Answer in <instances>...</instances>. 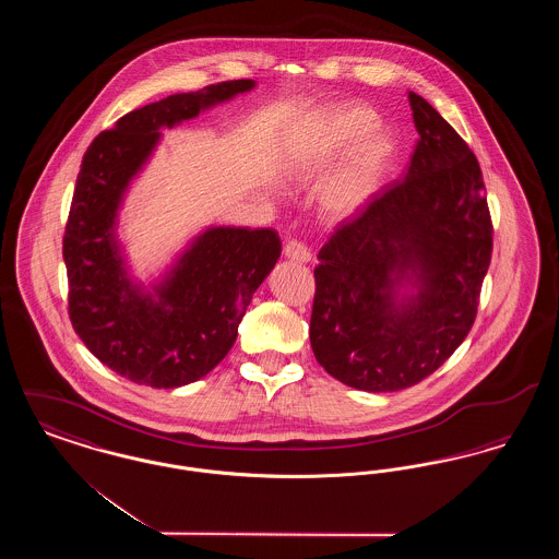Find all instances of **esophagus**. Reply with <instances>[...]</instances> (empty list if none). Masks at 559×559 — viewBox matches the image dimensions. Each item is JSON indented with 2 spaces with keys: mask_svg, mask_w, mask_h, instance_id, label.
Returning <instances> with one entry per match:
<instances>
[{
  "mask_svg": "<svg viewBox=\"0 0 559 559\" xmlns=\"http://www.w3.org/2000/svg\"><path fill=\"white\" fill-rule=\"evenodd\" d=\"M285 255L292 260V262H301V264H306V262H310L312 260V251H310V247L304 242V240L293 239L285 245Z\"/></svg>",
  "mask_w": 559,
  "mask_h": 559,
  "instance_id": "34e87169",
  "label": "esophagus"
}]
</instances>
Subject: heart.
<instances>
[{"instance_id": "heart-1", "label": "heart", "mask_w": 559, "mask_h": 559, "mask_svg": "<svg viewBox=\"0 0 559 559\" xmlns=\"http://www.w3.org/2000/svg\"><path fill=\"white\" fill-rule=\"evenodd\" d=\"M374 115L369 108L346 107L329 112L308 138V159L324 163L347 148L346 159L326 190V205L344 213L360 205L383 178L394 140L383 128H372Z\"/></svg>"}]
</instances>
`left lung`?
Wrapping results in <instances>:
<instances>
[{
  "instance_id": "1",
  "label": "left lung",
  "mask_w": 559,
  "mask_h": 559,
  "mask_svg": "<svg viewBox=\"0 0 559 559\" xmlns=\"http://www.w3.org/2000/svg\"><path fill=\"white\" fill-rule=\"evenodd\" d=\"M419 142L404 178L372 194L319 251L310 344L320 367L365 392L424 381L467 337L492 255L478 159L408 92ZM408 284L418 289L400 298Z\"/></svg>"
}]
</instances>
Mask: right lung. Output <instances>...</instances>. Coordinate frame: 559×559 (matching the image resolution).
<instances>
[{
	"instance_id": "obj_1",
	"label": "right lung",
	"mask_w": 559,
	"mask_h": 559,
	"mask_svg": "<svg viewBox=\"0 0 559 559\" xmlns=\"http://www.w3.org/2000/svg\"><path fill=\"white\" fill-rule=\"evenodd\" d=\"M253 85L222 81L132 110L83 155L62 239L69 317L85 347L133 383L167 390L212 371L235 346L253 293L281 258L272 228H207L146 293L128 278L115 240L123 192L155 151L159 130Z\"/></svg>"
}]
</instances>
